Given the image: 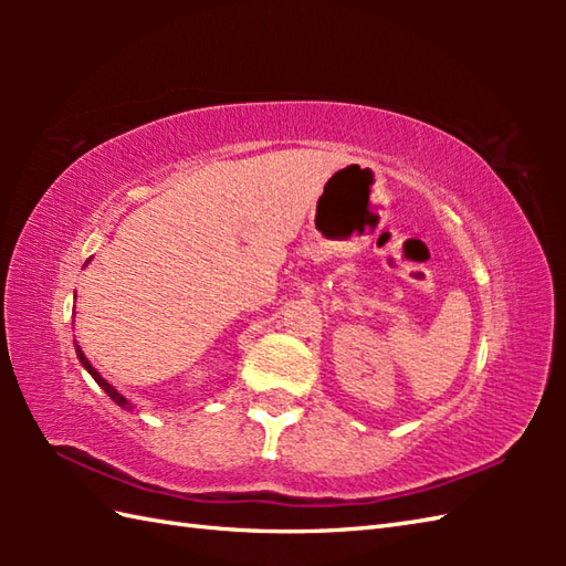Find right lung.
I'll list each match as a JSON object with an SVG mask.
<instances>
[{
	"instance_id": "add662e5",
	"label": "right lung",
	"mask_w": 566,
	"mask_h": 566,
	"mask_svg": "<svg viewBox=\"0 0 566 566\" xmlns=\"http://www.w3.org/2000/svg\"><path fill=\"white\" fill-rule=\"evenodd\" d=\"M75 353H77V359H80V363H82V367L84 369H87L90 371V375H92V379L94 381H97L99 384V387L106 391V394H109L112 396V401L116 403V406H122L124 408V411H134V403H130L128 399H126V396L124 394H118L114 387H112V384L109 381H106L102 375H99V371L97 369H94L92 367V363H90V359L87 357H84V353H82V347L80 345H75Z\"/></svg>"
}]
</instances>
